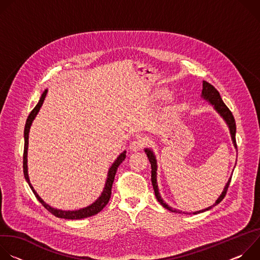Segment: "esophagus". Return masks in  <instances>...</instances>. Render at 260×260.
Wrapping results in <instances>:
<instances>
[{"mask_svg": "<svg viewBox=\"0 0 260 260\" xmlns=\"http://www.w3.org/2000/svg\"><path fill=\"white\" fill-rule=\"evenodd\" d=\"M144 145H145V140H144L143 138L139 137V138L133 140V141L129 143V150H131V151H135V152H136V151H139V150H141L142 148L144 147Z\"/></svg>", "mask_w": 260, "mask_h": 260, "instance_id": "1", "label": "esophagus"}]
</instances>
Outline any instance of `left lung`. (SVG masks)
<instances>
[{
	"instance_id": "1",
	"label": "left lung",
	"mask_w": 260,
	"mask_h": 260,
	"mask_svg": "<svg viewBox=\"0 0 260 260\" xmlns=\"http://www.w3.org/2000/svg\"><path fill=\"white\" fill-rule=\"evenodd\" d=\"M203 96H204V99H206L207 101H209V103H211L212 105H214L215 109L218 111V112L222 115V117H223V118L225 119V121L228 122V124H229V126H230V129H231V134H232V138H233L234 145H235V147L237 148V141H236V120H235V117H234V115H233V113H232V111L228 108V106L224 104V102L222 101V99H221V96H220L218 90H217L212 84H210V83L207 82V81H204V82H203ZM145 152L147 153L148 159H149L150 165H151V182H152V186H153V189H154L155 197H156L157 201H158L166 209L170 210L171 212H176V213L178 212V213H181L180 211H177V210H175V209L169 207L166 203H164L162 199L160 198L159 192H158V188H157V184H156V160H155V157H154L153 153H152L150 150L146 149ZM231 181H232V178L229 180V182H228V184H226V186L224 187L223 192H222V194L220 196V198L216 201V203H215L213 206H211V207H209V208H207V209H205V210H203V211L196 212L194 214L208 211V210L212 209L214 206L218 205L222 200H223L224 197L226 196V192H228V189H229V187H230Z\"/></svg>"
}]
</instances>
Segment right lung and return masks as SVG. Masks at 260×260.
Segmentation results:
<instances>
[{"instance_id": "1", "label": "right lung", "mask_w": 260, "mask_h": 260, "mask_svg": "<svg viewBox=\"0 0 260 260\" xmlns=\"http://www.w3.org/2000/svg\"><path fill=\"white\" fill-rule=\"evenodd\" d=\"M46 93H47V90H45L39 101V103L37 104V106L30 111V113L26 119V122H25V126H24V148H23V175H24V178L26 180V182L28 183L30 189L32 190L35 197L37 198V200H38L42 206L48 211L50 212L52 215H54L55 217H58V218H64V219H82V218H87V217H90V216H93L95 214H98L99 212H101L105 206L109 203V200L111 198V193H112V185H113V182H114V178H115V175H116V172H117V169L119 167V165L124 160L125 158V152L121 153L119 155V157L116 159V161L112 165V167H111V169L109 170V173H108V179H107V182H106V186L104 188V191L102 193V196L99 198V200H96L92 205L84 208V209H81V210H77V211H60V210H57V209H53L51 208L50 206H48L47 204H45L42 199L37 194V192L35 191V189L32 188L31 184L29 183V180H28V176H27V167H26V154H27V144H28V132H29V127H30V124L34 120V118L36 117L37 113L39 112V110L45 100V96H46Z\"/></svg>"}]
</instances>
